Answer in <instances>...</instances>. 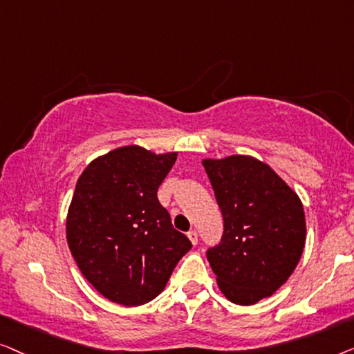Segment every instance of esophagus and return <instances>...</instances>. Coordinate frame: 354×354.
Segmentation results:
<instances>
[{"instance_id":"1","label":"esophagus","mask_w":354,"mask_h":354,"mask_svg":"<svg viewBox=\"0 0 354 354\" xmlns=\"http://www.w3.org/2000/svg\"><path fill=\"white\" fill-rule=\"evenodd\" d=\"M187 237H189V241L192 242V245H197V243H198V234H197V231H189L187 232Z\"/></svg>"}]
</instances>
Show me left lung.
Wrapping results in <instances>:
<instances>
[{"mask_svg":"<svg viewBox=\"0 0 354 354\" xmlns=\"http://www.w3.org/2000/svg\"><path fill=\"white\" fill-rule=\"evenodd\" d=\"M225 231L207 250L220 290L237 305L271 297L305 248L301 201L266 163L247 156L203 160Z\"/></svg>","mask_w":354,"mask_h":354,"instance_id":"8db88e82","label":"left lung"}]
</instances>
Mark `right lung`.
<instances>
[{
    "mask_svg": "<svg viewBox=\"0 0 354 354\" xmlns=\"http://www.w3.org/2000/svg\"><path fill=\"white\" fill-rule=\"evenodd\" d=\"M176 156L118 147L89 163L77 181L68 248L86 281L118 305L153 300L192 247L157 198Z\"/></svg>",
    "mask_w": 354,
    "mask_h": 354,
    "instance_id": "1",
    "label": "right lung"
}]
</instances>
